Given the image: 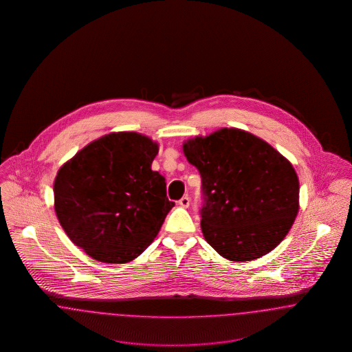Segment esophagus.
I'll use <instances>...</instances> for the list:
<instances>
[{"instance_id":"obj_1","label":"esophagus","mask_w":352,"mask_h":352,"mask_svg":"<svg viewBox=\"0 0 352 352\" xmlns=\"http://www.w3.org/2000/svg\"><path fill=\"white\" fill-rule=\"evenodd\" d=\"M178 204H179L181 207H184V208H187V207L190 206V198H188L187 195H184V197H182V198L178 201Z\"/></svg>"}]
</instances>
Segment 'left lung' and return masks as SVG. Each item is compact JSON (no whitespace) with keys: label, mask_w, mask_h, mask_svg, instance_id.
I'll return each instance as SVG.
<instances>
[{"label":"left lung","mask_w":352,"mask_h":352,"mask_svg":"<svg viewBox=\"0 0 352 352\" xmlns=\"http://www.w3.org/2000/svg\"><path fill=\"white\" fill-rule=\"evenodd\" d=\"M201 178V232L227 260L251 261L274 250L298 214L292 164L264 140L224 128L184 144Z\"/></svg>","instance_id":"left-lung-1"}]
</instances>
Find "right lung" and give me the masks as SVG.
Here are the masks:
<instances>
[{"instance_id": "add662e5", "label": "right lung", "mask_w": 352, "mask_h": 352, "mask_svg": "<svg viewBox=\"0 0 352 352\" xmlns=\"http://www.w3.org/2000/svg\"><path fill=\"white\" fill-rule=\"evenodd\" d=\"M158 145L134 132L101 137L59 168L55 212L71 241L92 258L124 264L145 251L174 201L151 170Z\"/></svg>"}]
</instances>
